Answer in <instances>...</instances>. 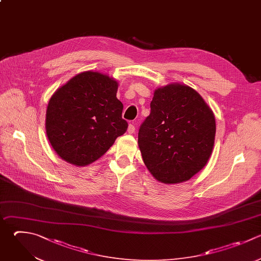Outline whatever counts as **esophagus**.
Listing matches in <instances>:
<instances>
[{"label":"esophagus","mask_w":261,"mask_h":261,"mask_svg":"<svg viewBox=\"0 0 261 261\" xmlns=\"http://www.w3.org/2000/svg\"><path fill=\"white\" fill-rule=\"evenodd\" d=\"M135 130H136L135 125L130 123V124L128 125V127H127V133H128V134H134V133H135Z\"/></svg>","instance_id":"obj_1"}]
</instances>
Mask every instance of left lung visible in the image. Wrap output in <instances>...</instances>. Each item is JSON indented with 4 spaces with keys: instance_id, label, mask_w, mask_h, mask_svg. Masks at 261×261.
Listing matches in <instances>:
<instances>
[{
    "instance_id": "obj_1",
    "label": "left lung",
    "mask_w": 261,
    "mask_h": 261,
    "mask_svg": "<svg viewBox=\"0 0 261 261\" xmlns=\"http://www.w3.org/2000/svg\"><path fill=\"white\" fill-rule=\"evenodd\" d=\"M138 144L145 165L163 184L189 180L208 162L215 140V117L191 87L173 83L157 88Z\"/></svg>"
}]
</instances>
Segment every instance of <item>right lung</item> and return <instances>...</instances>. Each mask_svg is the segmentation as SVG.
<instances>
[{
	"instance_id": "add662e5",
	"label": "right lung",
	"mask_w": 261,
	"mask_h": 261,
	"mask_svg": "<svg viewBox=\"0 0 261 261\" xmlns=\"http://www.w3.org/2000/svg\"><path fill=\"white\" fill-rule=\"evenodd\" d=\"M117 90L113 77L89 70L53 94L46 112V134L61 159L75 166L89 165L126 132Z\"/></svg>"
}]
</instances>
